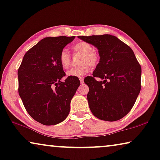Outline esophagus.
Returning a JSON list of instances; mask_svg holds the SVG:
<instances>
[{
  "instance_id": "34e87169",
  "label": "esophagus",
  "mask_w": 160,
  "mask_h": 160,
  "mask_svg": "<svg viewBox=\"0 0 160 160\" xmlns=\"http://www.w3.org/2000/svg\"><path fill=\"white\" fill-rule=\"evenodd\" d=\"M80 82L81 84H83V83H84V79H83L82 78H80Z\"/></svg>"
}]
</instances>
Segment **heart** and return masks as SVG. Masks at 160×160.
<instances>
[{
  "label": "heart",
  "mask_w": 160,
  "mask_h": 160,
  "mask_svg": "<svg viewBox=\"0 0 160 160\" xmlns=\"http://www.w3.org/2000/svg\"><path fill=\"white\" fill-rule=\"evenodd\" d=\"M75 53H81L80 63L82 64L78 68L70 69L67 72V75L70 77L80 78L85 75L90 70V66L92 68L98 65L99 62V54L93 49L91 44L87 42H79L72 46ZM59 61L63 69H68L71 63V55L67 49H62L59 55Z\"/></svg>",
  "instance_id": "heart-1"
}]
</instances>
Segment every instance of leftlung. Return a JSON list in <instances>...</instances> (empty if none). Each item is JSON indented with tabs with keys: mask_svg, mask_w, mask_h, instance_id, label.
<instances>
[{
	"mask_svg": "<svg viewBox=\"0 0 160 160\" xmlns=\"http://www.w3.org/2000/svg\"><path fill=\"white\" fill-rule=\"evenodd\" d=\"M97 47L100 61L92 77L84 80L92 114L101 120L118 121L132 110L141 90L142 68L133 50L110 34L79 36ZM103 81H98L95 78Z\"/></svg>",
	"mask_w": 160,
	"mask_h": 160,
	"instance_id": "left-lung-1",
	"label": "left lung"
}]
</instances>
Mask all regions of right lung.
I'll return each instance as SVG.
<instances>
[{
    "label": "right lung",
    "instance_id": "add662e5",
    "mask_svg": "<svg viewBox=\"0 0 160 160\" xmlns=\"http://www.w3.org/2000/svg\"><path fill=\"white\" fill-rule=\"evenodd\" d=\"M75 37H46L25 54L18 70V94L28 113L46 126L68 117L70 102L80 85L78 78L65 76L59 55Z\"/></svg>",
    "mask_w": 160,
    "mask_h": 160
}]
</instances>
